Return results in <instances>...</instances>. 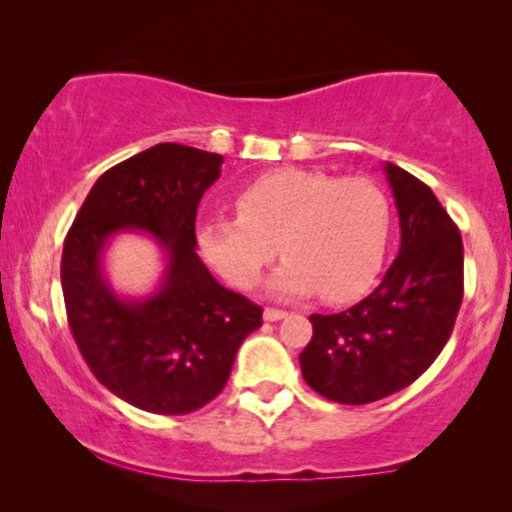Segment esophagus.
Instances as JSON below:
<instances>
[{
    "label": "esophagus",
    "instance_id": "1",
    "mask_svg": "<svg viewBox=\"0 0 512 512\" xmlns=\"http://www.w3.org/2000/svg\"><path fill=\"white\" fill-rule=\"evenodd\" d=\"M286 314H289V312L277 310V307H265V310H263V319H265V321H279V319H284Z\"/></svg>",
    "mask_w": 512,
    "mask_h": 512
}]
</instances>
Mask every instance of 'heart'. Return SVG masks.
<instances>
[{"label": "heart", "mask_w": 512, "mask_h": 512, "mask_svg": "<svg viewBox=\"0 0 512 512\" xmlns=\"http://www.w3.org/2000/svg\"><path fill=\"white\" fill-rule=\"evenodd\" d=\"M235 207L240 216L202 223L198 249L237 289L258 282L277 242L289 258L268 279V291L279 298L321 291L328 303H349L380 277L391 207L373 181L284 167L242 186Z\"/></svg>", "instance_id": "obj_1"}]
</instances>
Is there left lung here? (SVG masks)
I'll list each match as a JSON object with an SVG mask.
<instances>
[{
	"instance_id": "8db88e82",
	"label": "left lung",
	"mask_w": 512,
	"mask_h": 512,
	"mask_svg": "<svg viewBox=\"0 0 512 512\" xmlns=\"http://www.w3.org/2000/svg\"><path fill=\"white\" fill-rule=\"evenodd\" d=\"M401 249L380 286L338 314H312L300 352L305 382L328 401L363 405L396 394L443 352L464 298V244L436 195L384 163Z\"/></svg>"
}]
</instances>
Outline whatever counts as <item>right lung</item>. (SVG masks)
I'll return each instance as SVG.
<instances>
[{
	"label": "right lung",
	"instance_id": "right-lung-1",
	"mask_svg": "<svg viewBox=\"0 0 512 512\" xmlns=\"http://www.w3.org/2000/svg\"><path fill=\"white\" fill-rule=\"evenodd\" d=\"M223 156L156 144L90 188L62 249L69 328L93 375L125 403L186 415L226 387L242 340L261 328V307L226 289L195 254L200 198L221 177ZM151 234L166 256L156 292L121 297L103 270L118 232Z\"/></svg>",
	"mask_w": 512,
	"mask_h": 512
}]
</instances>
